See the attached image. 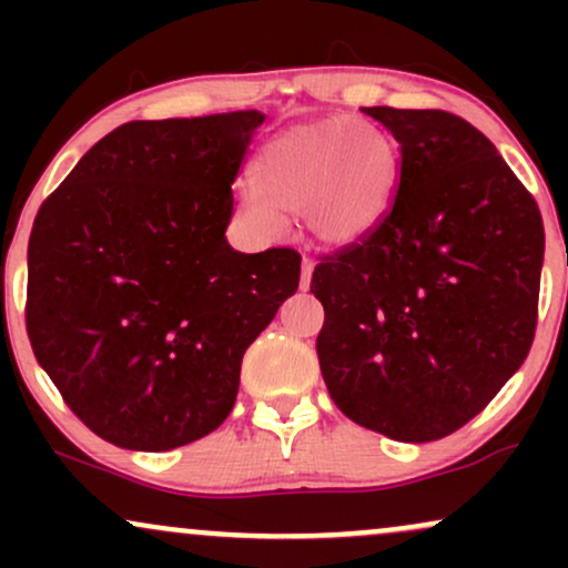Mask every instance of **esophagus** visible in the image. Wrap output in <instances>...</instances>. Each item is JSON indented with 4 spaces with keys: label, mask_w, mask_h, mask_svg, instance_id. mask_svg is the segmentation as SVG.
<instances>
[{
    "label": "esophagus",
    "mask_w": 568,
    "mask_h": 568,
    "mask_svg": "<svg viewBox=\"0 0 568 568\" xmlns=\"http://www.w3.org/2000/svg\"><path fill=\"white\" fill-rule=\"evenodd\" d=\"M312 272H315V262H312L310 256H304V262H302V288H310Z\"/></svg>",
    "instance_id": "esophagus-1"
}]
</instances>
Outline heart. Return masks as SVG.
<instances>
[{
  "label": "heart",
  "mask_w": 568,
  "mask_h": 568,
  "mask_svg": "<svg viewBox=\"0 0 568 568\" xmlns=\"http://www.w3.org/2000/svg\"><path fill=\"white\" fill-rule=\"evenodd\" d=\"M262 189L240 194V211L266 237L285 213L304 216L325 245H349L382 224L397 186V152L379 130L347 116L306 122L277 135L256 162Z\"/></svg>",
  "instance_id": "b5f03b06"
}]
</instances>
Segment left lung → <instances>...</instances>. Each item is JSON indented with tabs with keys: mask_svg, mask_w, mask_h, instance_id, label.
<instances>
[{
	"mask_svg": "<svg viewBox=\"0 0 568 568\" xmlns=\"http://www.w3.org/2000/svg\"><path fill=\"white\" fill-rule=\"evenodd\" d=\"M400 143L395 202L323 256L325 387L355 425L446 438L524 366L537 331L545 226L497 146L440 109L363 106Z\"/></svg>",
	"mask_w": 568,
	"mask_h": 568,
	"instance_id": "obj_1",
	"label": "left lung"
}]
</instances>
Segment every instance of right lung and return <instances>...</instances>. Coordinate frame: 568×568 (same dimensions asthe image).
<instances>
[{
  "label": "right lung",
  "mask_w": 568,
  "mask_h": 568,
  "mask_svg": "<svg viewBox=\"0 0 568 568\" xmlns=\"http://www.w3.org/2000/svg\"><path fill=\"white\" fill-rule=\"evenodd\" d=\"M262 112L133 120L103 135L39 207L26 331L98 438L171 452L230 416L240 366L293 296V247L226 243Z\"/></svg>",
  "instance_id": "add662e5"
}]
</instances>
